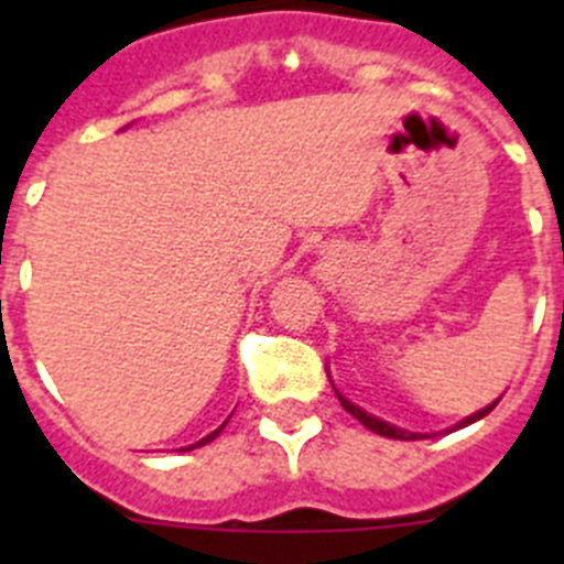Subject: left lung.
<instances>
[{
    "label": "left lung",
    "instance_id": "8db88e82",
    "mask_svg": "<svg viewBox=\"0 0 564 564\" xmlns=\"http://www.w3.org/2000/svg\"><path fill=\"white\" fill-rule=\"evenodd\" d=\"M336 395H338V392H336ZM338 401H341V406H344V410L350 412V415L356 417V421H361L364 426H367V430H370V432H376V435H383V437H395V441H417V437H430V435H417V432H403V430H398V426H390V423H387V421H378V417L367 415V412H364L361 406H356V403H350V401H347V398H344V395H338ZM497 401H500V398H497ZM497 401H495V403H488L486 410L475 412V415L463 417V421L457 423L455 430H463V426H468V423H475V421H480V417H486L488 412L495 410V406H497Z\"/></svg>",
    "mask_w": 564,
    "mask_h": 564
}]
</instances>
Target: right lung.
Listing matches in <instances>:
<instances>
[{"label":"right lung","mask_w":564,"mask_h":564,"mask_svg":"<svg viewBox=\"0 0 564 564\" xmlns=\"http://www.w3.org/2000/svg\"><path fill=\"white\" fill-rule=\"evenodd\" d=\"M223 426H226V423H223ZM223 426H220V430H217V432H212V435H206V437H203V441L192 443V446H183V452H188V449H197V446H206V443H212V441H214V437L220 435V432H223Z\"/></svg>","instance_id":"right-lung-1"}]
</instances>
